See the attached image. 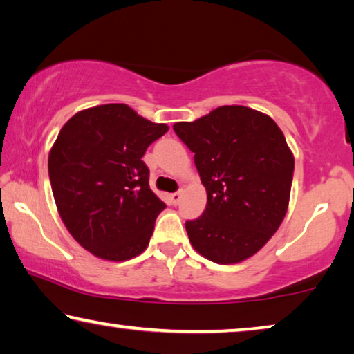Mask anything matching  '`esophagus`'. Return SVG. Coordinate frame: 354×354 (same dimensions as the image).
Listing matches in <instances>:
<instances>
[{
    "label": "esophagus",
    "mask_w": 354,
    "mask_h": 354,
    "mask_svg": "<svg viewBox=\"0 0 354 354\" xmlns=\"http://www.w3.org/2000/svg\"><path fill=\"white\" fill-rule=\"evenodd\" d=\"M170 198L173 201V205H178L179 201H181V198H183V192H181V190H179V192H173L170 195Z\"/></svg>",
    "instance_id": "1"
}]
</instances>
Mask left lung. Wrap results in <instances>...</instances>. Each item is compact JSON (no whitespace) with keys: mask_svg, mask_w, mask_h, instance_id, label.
<instances>
[{"mask_svg":"<svg viewBox=\"0 0 354 354\" xmlns=\"http://www.w3.org/2000/svg\"><path fill=\"white\" fill-rule=\"evenodd\" d=\"M173 129L195 154L207 194L203 214L186 222L190 244L218 265L257 254L288 209L295 157L282 131L243 105L218 106Z\"/></svg>","mask_w":354,"mask_h":354,"instance_id":"8db88e82","label":"left lung"}]
</instances>
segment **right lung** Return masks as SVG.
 Segmentation results:
<instances>
[{"mask_svg":"<svg viewBox=\"0 0 354 354\" xmlns=\"http://www.w3.org/2000/svg\"><path fill=\"white\" fill-rule=\"evenodd\" d=\"M168 131L126 104L75 113L48 154V176L66 228L83 249L124 261L148 248L165 203L149 189L142 157Z\"/></svg>","mask_w":354,"mask_h":354,"instance_id":"right-lung-1","label":"right lung"}]
</instances>
